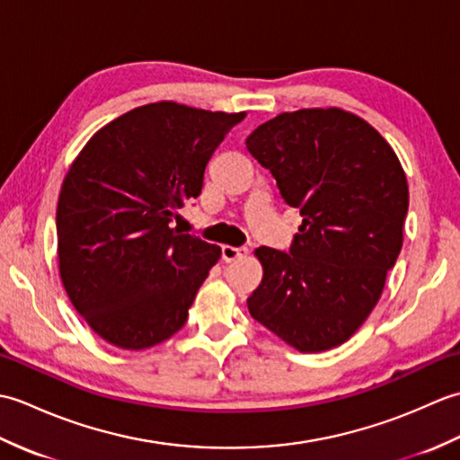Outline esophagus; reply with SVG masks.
<instances>
[{
  "label": "esophagus",
  "mask_w": 460,
  "mask_h": 460,
  "mask_svg": "<svg viewBox=\"0 0 460 460\" xmlns=\"http://www.w3.org/2000/svg\"><path fill=\"white\" fill-rule=\"evenodd\" d=\"M243 255H245V249H241V247H231V245L221 247V259L225 262H233V261L241 259Z\"/></svg>",
  "instance_id": "esophagus-1"
}]
</instances>
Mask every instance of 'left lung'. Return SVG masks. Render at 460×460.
Masks as SVG:
<instances>
[{
	"mask_svg": "<svg viewBox=\"0 0 460 460\" xmlns=\"http://www.w3.org/2000/svg\"><path fill=\"white\" fill-rule=\"evenodd\" d=\"M302 225L290 251L259 247L251 316L298 351L356 334L403 245L405 172L374 126L341 109L282 112L247 138Z\"/></svg>",
	"mask_w": 460,
	"mask_h": 460,
	"instance_id": "1",
	"label": "left lung"
}]
</instances>
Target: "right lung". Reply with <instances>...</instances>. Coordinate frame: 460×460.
<instances>
[{
    "label": "right lung",
    "mask_w": 460,
    "mask_h": 460,
    "mask_svg": "<svg viewBox=\"0 0 460 460\" xmlns=\"http://www.w3.org/2000/svg\"><path fill=\"white\" fill-rule=\"evenodd\" d=\"M245 112L172 101L109 122L66 172L57 203L63 287L96 334L122 349L172 338L221 249L172 227L205 165Z\"/></svg>",
    "instance_id": "add662e5"
}]
</instances>
